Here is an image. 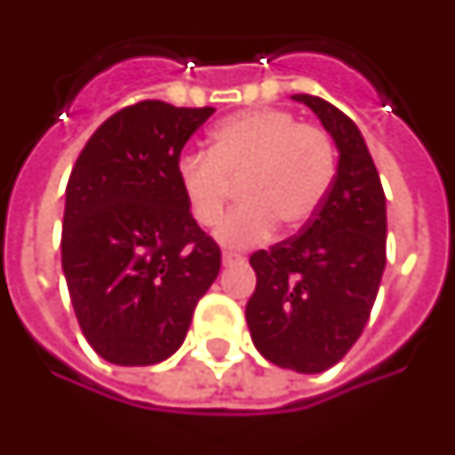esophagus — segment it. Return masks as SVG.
<instances>
[{
    "mask_svg": "<svg viewBox=\"0 0 455 455\" xmlns=\"http://www.w3.org/2000/svg\"><path fill=\"white\" fill-rule=\"evenodd\" d=\"M221 260H224V266H234V263H243L246 259H243L241 253H231V251H224Z\"/></svg>",
    "mask_w": 455,
    "mask_h": 455,
    "instance_id": "esophagus-1",
    "label": "esophagus"
}]
</instances>
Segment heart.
<instances>
[{
  "label": "heart",
  "mask_w": 455,
  "mask_h": 455,
  "mask_svg": "<svg viewBox=\"0 0 455 455\" xmlns=\"http://www.w3.org/2000/svg\"><path fill=\"white\" fill-rule=\"evenodd\" d=\"M177 180L202 227L221 219L238 182L243 202L224 219L217 238L249 249L271 238L278 221L295 231L315 217L335 180V148L325 130L298 123L288 110H246L212 130L206 155H182Z\"/></svg>",
  "instance_id": "heart-1"
}]
</instances>
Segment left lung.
I'll list each match as a JSON object with an SVG mask.
<instances>
[{
  "label": "left lung",
  "mask_w": 455,
  "mask_h": 455,
  "mask_svg": "<svg viewBox=\"0 0 455 455\" xmlns=\"http://www.w3.org/2000/svg\"><path fill=\"white\" fill-rule=\"evenodd\" d=\"M305 103L338 148V174L298 236L256 251L246 303L251 339L283 370L317 374L338 364L367 325L387 266V199L360 128L317 95Z\"/></svg>",
  "instance_id": "8db88e82"
}]
</instances>
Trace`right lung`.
Instances as JSON below:
<instances>
[{"label":"right lung","mask_w":455,"mask_h":455,"mask_svg":"<svg viewBox=\"0 0 455 455\" xmlns=\"http://www.w3.org/2000/svg\"><path fill=\"white\" fill-rule=\"evenodd\" d=\"M214 108L142 100L95 130L66 187L61 266L88 345L110 364L174 355L221 251L177 180L187 140Z\"/></svg>","instance_id":"1"}]
</instances>
